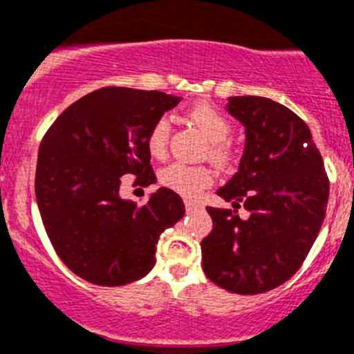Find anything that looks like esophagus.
<instances>
[{
  "label": "esophagus",
  "instance_id": "34e87169",
  "mask_svg": "<svg viewBox=\"0 0 354 354\" xmlns=\"http://www.w3.org/2000/svg\"><path fill=\"white\" fill-rule=\"evenodd\" d=\"M201 208H203V206H201L199 203H196V201H190V199L185 201V209H187L189 213L197 212V209H201Z\"/></svg>",
  "mask_w": 354,
  "mask_h": 354
}]
</instances>
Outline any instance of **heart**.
Listing matches in <instances>:
<instances>
[{
	"instance_id": "heart-1",
	"label": "heart",
	"mask_w": 354,
	"mask_h": 354,
	"mask_svg": "<svg viewBox=\"0 0 354 354\" xmlns=\"http://www.w3.org/2000/svg\"><path fill=\"white\" fill-rule=\"evenodd\" d=\"M189 118L209 139L208 157L222 167L236 164L238 151L227 141L231 123L227 118L209 104H197L189 111ZM171 123L167 118H158L146 138V148L153 158H164L169 145ZM213 181V173L206 165H189L173 162L160 171V183L185 197H197Z\"/></svg>"
}]
</instances>
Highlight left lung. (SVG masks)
I'll return each instance as SVG.
<instances>
[{
    "mask_svg": "<svg viewBox=\"0 0 354 354\" xmlns=\"http://www.w3.org/2000/svg\"><path fill=\"white\" fill-rule=\"evenodd\" d=\"M227 113L245 127V149L238 173L216 190L232 209L206 208L213 229L201 241L203 270L227 291L259 295L301 266L326 215L330 183L310 129L291 109L229 97Z\"/></svg>",
    "mask_w": 354,
    "mask_h": 354,
    "instance_id": "obj_1",
    "label": "left lung"
}]
</instances>
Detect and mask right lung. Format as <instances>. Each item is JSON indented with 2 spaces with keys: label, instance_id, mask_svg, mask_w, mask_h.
Wrapping results in <instances>:
<instances>
[{
  "label": "right lung",
  "instance_id": "right-lung-1",
  "mask_svg": "<svg viewBox=\"0 0 354 354\" xmlns=\"http://www.w3.org/2000/svg\"><path fill=\"white\" fill-rule=\"evenodd\" d=\"M181 97L102 88L63 111L38 149L35 194L59 259L97 286H125L155 266L162 232L185 215L181 197L160 187L138 206L120 196L122 176L155 183L146 138Z\"/></svg>",
  "mask_w": 354,
  "mask_h": 354
}]
</instances>
